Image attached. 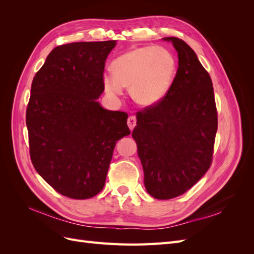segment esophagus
Returning <instances> with one entry per match:
<instances>
[{
  "mask_svg": "<svg viewBox=\"0 0 254 254\" xmlns=\"http://www.w3.org/2000/svg\"><path fill=\"white\" fill-rule=\"evenodd\" d=\"M127 124H128V127L130 130H133L135 124H136V119L135 117H129L128 121H127Z\"/></svg>",
  "mask_w": 254,
  "mask_h": 254,
  "instance_id": "obj_1",
  "label": "esophagus"
}]
</instances>
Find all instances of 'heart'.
I'll return each instance as SVG.
<instances>
[{
	"label": "heart",
	"instance_id": "heart-1",
	"mask_svg": "<svg viewBox=\"0 0 254 254\" xmlns=\"http://www.w3.org/2000/svg\"><path fill=\"white\" fill-rule=\"evenodd\" d=\"M113 73L103 75L105 92L120 96L129 87L133 101L142 106L159 103L170 90L176 74L174 54L163 47H143L128 51L115 58Z\"/></svg>",
	"mask_w": 254,
	"mask_h": 254
}]
</instances>
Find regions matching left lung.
I'll use <instances>...</instances> for the list:
<instances>
[{
    "label": "left lung",
    "instance_id": "1",
    "mask_svg": "<svg viewBox=\"0 0 254 254\" xmlns=\"http://www.w3.org/2000/svg\"><path fill=\"white\" fill-rule=\"evenodd\" d=\"M164 40L178 52V70L166 95L136 113L132 131L146 190L162 200L184 194L209 170L218 124L209 73L183 40Z\"/></svg>",
    "mask_w": 254,
    "mask_h": 254
}]
</instances>
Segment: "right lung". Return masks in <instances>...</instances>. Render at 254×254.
Returning a JSON list of instances; mask_svg holds the SVG:
<instances>
[{"label": "right lung", "mask_w": 254, "mask_h": 254, "mask_svg": "<svg viewBox=\"0 0 254 254\" xmlns=\"http://www.w3.org/2000/svg\"><path fill=\"white\" fill-rule=\"evenodd\" d=\"M115 40L59 45L35 75L26 108L35 170L59 194L97 195L105 186L117 142L130 134L128 114L106 110L105 61Z\"/></svg>", "instance_id": "1"}]
</instances>
